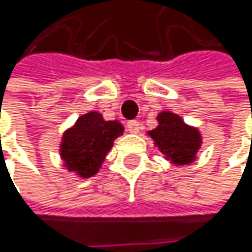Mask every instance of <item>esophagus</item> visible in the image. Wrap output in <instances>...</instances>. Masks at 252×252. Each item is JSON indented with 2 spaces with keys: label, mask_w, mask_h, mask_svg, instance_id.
<instances>
[{
  "label": "esophagus",
  "mask_w": 252,
  "mask_h": 252,
  "mask_svg": "<svg viewBox=\"0 0 252 252\" xmlns=\"http://www.w3.org/2000/svg\"><path fill=\"white\" fill-rule=\"evenodd\" d=\"M125 127H127V130L130 133H139V128H140V125L137 121H128L127 124H125Z\"/></svg>",
  "instance_id": "obj_1"
}]
</instances>
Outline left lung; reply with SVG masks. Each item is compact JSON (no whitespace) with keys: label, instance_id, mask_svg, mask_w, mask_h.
Instances as JSON below:
<instances>
[{"label":"left lung","instance_id":"1","mask_svg":"<svg viewBox=\"0 0 252 252\" xmlns=\"http://www.w3.org/2000/svg\"><path fill=\"white\" fill-rule=\"evenodd\" d=\"M158 127L150 131L161 154L175 164H188L195 158L201 139L196 130L185 125L174 113L163 112L158 118Z\"/></svg>","mask_w":252,"mask_h":252}]
</instances>
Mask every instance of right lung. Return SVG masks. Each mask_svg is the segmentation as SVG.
Segmentation results:
<instances>
[{
  "instance_id": "obj_1",
  "label": "right lung",
  "mask_w": 252,
  "mask_h": 252,
  "mask_svg": "<svg viewBox=\"0 0 252 252\" xmlns=\"http://www.w3.org/2000/svg\"><path fill=\"white\" fill-rule=\"evenodd\" d=\"M122 131L124 127L119 122L104 121L99 113L91 112L81 116L75 127L63 136L62 157L71 171L81 177H92Z\"/></svg>"
}]
</instances>
